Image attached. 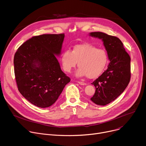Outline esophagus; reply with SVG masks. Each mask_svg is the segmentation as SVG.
<instances>
[{"instance_id": "obj_1", "label": "esophagus", "mask_w": 146, "mask_h": 146, "mask_svg": "<svg viewBox=\"0 0 146 146\" xmlns=\"http://www.w3.org/2000/svg\"><path fill=\"white\" fill-rule=\"evenodd\" d=\"M78 83L79 84H80V85H82V86H86V85H87V84L86 82H82V81H78Z\"/></svg>"}]
</instances>
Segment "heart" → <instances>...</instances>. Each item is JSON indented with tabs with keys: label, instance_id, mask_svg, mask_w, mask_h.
<instances>
[{
	"label": "heart",
	"instance_id": "b5f03b06",
	"mask_svg": "<svg viewBox=\"0 0 146 146\" xmlns=\"http://www.w3.org/2000/svg\"><path fill=\"white\" fill-rule=\"evenodd\" d=\"M60 60L65 72H70L78 62L80 68L76 73L77 76H87L90 78H94L105 70L108 56L103 49L98 48L91 44H82L75 46L72 51H64L61 55Z\"/></svg>",
	"mask_w": 146,
	"mask_h": 146
}]
</instances>
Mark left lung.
I'll return each mask as SVG.
<instances>
[{
  "instance_id": "1",
  "label": "left lung",
  "mask_w": 146,
  "mask_h": 146,
  "mask_svg": "<svg viewBox=\"0 0 146 146\" xmlns=\"http://www.w3.org/2000/svg\"><path fill=\"white\" fill-rule=\"evenodd\" d=\"M90 35L103 40L110 61L107 70L92 83L96 90L91 100L98 105L105 106L117 98L128 86L131 76V58L118 37L101 32Z\"/></svg>"
}]
</instances>
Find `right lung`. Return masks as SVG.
Instances as JSON below:
<instances>
[{"instance_id": "obj_1", "label": "right lung", "mask_w": 146, "mask_h": 146, "mask_svg": "<svg viewBox=\"0 0 146 146\" xmlns=\"http://www.w3.org/2000/svg\"><path fill=\"white\" fill-rule=\"evenodd\" d=\"M64 33L35 36L21 46L14 58L18 90L36 106L56 102L70 78L62 71L55 55L60 54Z\"/></svg>"}]
</instances>
